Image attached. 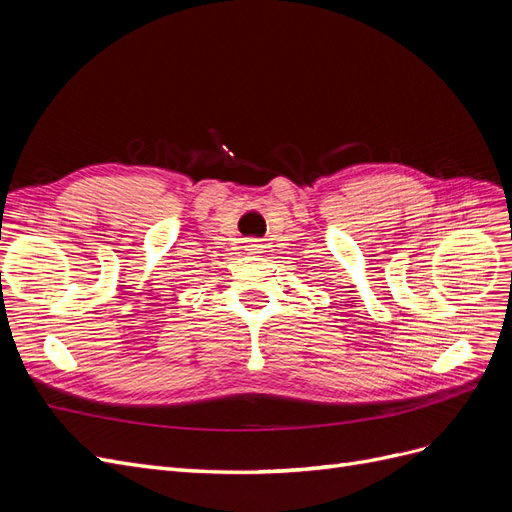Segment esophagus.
Instances as JSON below:
<instances>
[{"mask_svg":"<svg viewBox=\"0 0 512 512\" xmlns=\"http://www.w3.org/2000/svg\"><path fill=\"white\" fill-rule=\"evenodd\" d=\"M247 250H250L252 254H260L262 252V245L258 243V239H250V241H247Z\"/></svg>","mask_w":512,"mask_h":512,"instance_id":"esophagus-1","label":"esophagus"}]
</instances>
